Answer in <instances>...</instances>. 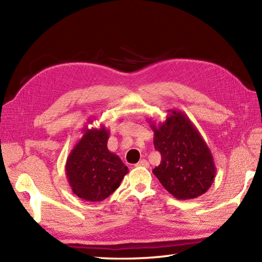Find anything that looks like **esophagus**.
Wrapping results in <instances>:
<instances>
[{"mask_svg":"<svg viewBox=\"0 0 262 262\" xmlns=\"http://www.w3.org/2000/svg\"><path fill=\"white\" fill-rule=\"evenodd\" d=\"M148 162L146 160H141L140 162L136 163V166H144V168H148Z\"/></svg>","mask_w":262,"mask_h":262,"instance_id":"obj_1","label":"esophagus"}]
</instances>
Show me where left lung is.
<instances>
[{
	"label": "left lung",
	"mask_w": 262,
	"mask_h": 262,
	"mask_svg": "<svg viewBox=\"0 0 262 262\" xmlns=\"http://www.w3.org/2000/svg\"><path fill=\"white\" fill-rule=\"evenodd\" d=\"M168 113L159 125L148 119L154 132V147L161 153V163L153 173L174 198H197L214 182L213 155L187 115L176 109Z\"/></svg>",
	"instance_id": "8db88e82"
}]
</instances>
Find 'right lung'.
<instances>
[{"label": "right lung", "mask_w": 262, "mask_h": 262, "mask_svg": "<svg viewBox=\"0 0 262 262\" xmlns=\"http://www.w3.org/2000/svg\"><path fill=\"white\" fill-rule=\"evenodd\" d=\"M82 133L66 161V178L77 197L102 202L120 186L128 168L108 149L109 130L104 126L91 129L85 126Z\"/></svg>", "instance_id": "add662e5"}]
</instances>
